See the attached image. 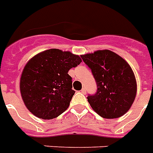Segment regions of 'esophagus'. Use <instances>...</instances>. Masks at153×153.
<instances>
[{
    "label": "esophagus",
    "instance_id": "1",
    "mask_svg": "<svg viewBox=\"0 0 153 153\" xmlns=\"http://www.w3.org/2000/svg\"><path fill=\"white\" fill-rule=\"evenodd\" d=\"M81 92H82V94H86V89H85V87H83L82 89V90H81Z\"/></svg>",
    "mask_w": 153,
    "mask_h": 153
}]
</instances>
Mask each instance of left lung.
<instances>
[{
	"mask_svg": "<svg viewBox=\"0 0 153 153\" xmlns=\"http://www.w3.org/2000/svg\"><path fill=\"white\" fill-rule=\"evenodd\" d=\"M91 70L97 83L95 94L88 102L105 119L123 115L132 105L137 94L134 74L126 60L110 50H99L81 56Z\"/></svg>",
	"mask_w": 153,
	"mask_h": 153,
	"instance_id": "obj_1",
	"label": "left lung"
}]
</instances>
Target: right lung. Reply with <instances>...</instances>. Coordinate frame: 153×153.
Wrapping results in <instances>:
<instances>
[{
    "label": "right lung",
    "mask_w": 153,
    "mask_h": 153,
    "mask_svg": "<svg viewBox=\"0 0 153 153\" xmlns=\"http://www.w3.org/2000/svg\"><path fill=\"white\" fill-rule=\"evenodd\" d=\"M81 62L79 56L56 48L30 59L20 79L21 95L27 109L43 120H52L66 111L75 93L68 71Z\"/></svg>",
    "instance_id": "1"
}]
</instances>
